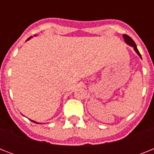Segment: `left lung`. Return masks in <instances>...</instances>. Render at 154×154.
<instances>
[{"label": "left lung", "mask_w": 154, "mask_h": 154, "mask_svg": "<svg viewBox=\"0 0 154 154\" xmlns=\"http://www.w3.org/2000/svg\"><path fill=\"white\" fill-rule=\"evenodd\" d=\"M123 38H124L125 43H126L127 45H130V46L133 47V48H134V51L136 52L137 54V55H138L139 57L141 58V54H140V53H139L138 49H137V45H136V44H135V42H134V40L132 39L131 37H129V36H128V35H126V34L123 35Z\"/></svg>", "instance_id": "obj_1"}]
</instances>
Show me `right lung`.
<instances>
[{"mask_svg":"<svg viewBox=\"0 0 154 154\" xmlns=\"http://www.w3.org/2000/svg\"><path fill=\"white\" fill-rule=\"evenodd\" d=\"M32 37H29V38H28L27 39V41H29V40H30L31 39V38H32ZM30 121H31V122H34V123H37V124H39V123H38V122H35V121H32V120H30Z\"/></svg>","mask_w":154,"mask_h":154,"instance_id":"obj_1","label":"right lung"}]
</instances>
